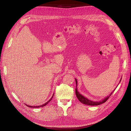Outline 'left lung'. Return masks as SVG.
Returning a JSON list of instances; mask_svg holds the SVG:
<instances>
[{
    "label": "left lung",
    "instance_id": "8db88e82",
    "mask_svg": "<svg viewBox=\"0 0 131 131\" xmlns=\"http://www.w3.org/2000/svg\"><path fill=\"white\" fill-rule=\"evenodd\" d=\"M121 80H120V81L121 80ZM75 82H76V85H77L76 86V89H75V94H76L77 97L78 98L79 101H80L81 103H82L84 104H86V105H92V106L98 105H100V104H102L103 103H105L107 100H108L109 98L111 96V95L112 94V93L114 92V91L115 90V89L113 91H112V92H111V93L108 96L106 97L102 101H100V102H93V101H90V100H88V98H86L84 96H83L82 95H81V94L79 93V92L78 91V89L77 88L78 84H77V80L76 79H75Z\"/></svg>",
    "mask_w": 131,
    "mask_h": 131
}]
</instances>
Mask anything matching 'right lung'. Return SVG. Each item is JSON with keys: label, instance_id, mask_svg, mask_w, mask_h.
<instances>
[{"label": "right lung", "instance_id": "add662e5", "mask_svg": "<svg viewBox=\"0 0 131 131\" xmlns=\"http://www.w3.org/2000/svg\"><path fill=\"white\" fill-rule=\"evenodd\" d=\"M53 95H54V93L53 94V96H52V97H51V98L50 99V100L47 101L46 103H45V104H42V105H39V106H30V105H27L28 107H29V108H40V107L44 106L46 105H47V104H48L51 101V100H52V97H53Z\"/></svg>", "mask_w": 131, "mask_h": 131}]
</instances>
